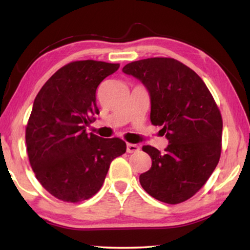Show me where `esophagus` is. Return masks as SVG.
I'll return each instance as SVG.
<instances>
[{"instance_id":"1","label":"esophagus","mask_w":250,"mask_h":250,"mask_svg":"<svg viewBox=\"0 0 250 250\" xmlns=\"http://www.w3.org/2000/svg\"><path fill=\"white\" fill-rule=\"evenodd\" d=\"M140 150V147L137 145H133V143H128L126 145V152H129V153H137Z\"/></svg>"}]
</instances>
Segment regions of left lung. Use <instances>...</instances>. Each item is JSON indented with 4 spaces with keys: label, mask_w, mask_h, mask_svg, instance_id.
Returning a JSON list of instances; mask_svg holds the SVG:
<instances>
[{
    "label": "left lung",
    "mask_w": 250,
    "mask_h": 250,
    "mask_svg": "<svg viewBox=\"0 0 250 250\" xmlns=\"http://www.w3.org/2000/svg\"><path fill=\"white\" fill-rule=\"evenodd\" d=\"M122 71L141 80L151 97V124L162 125L170 145L164 153L151 146L152 159L139 177L143 189L167 204H179L200 191L218 164L223 119L205 83L183 62L168 57L141 59Z\"/></svg>",
    "instance_id": "left-lung-1"
}]
</instances>
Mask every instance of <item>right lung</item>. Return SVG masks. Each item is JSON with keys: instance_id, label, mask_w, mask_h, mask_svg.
I'll return each mask as SVG.
<instances>
[{"instance_id": "obj_1", "label": "right lung", "mask_w": 250, "mask_h": 250, "mask_svg": "<svg viewBox=\"0 0 250 250\" xmlns=\"http://www.w3.org/2000/svg\"><path fill=\"white\" fill-rule=\"evenodd\" d=\"M120 64L76 61L44 83L25 130L32 170L42 186L58 200L78 203L98 193L110 163L126 150L119 138L86 132L99 110L96 90Z\"/></svg>"}]
</instances>
